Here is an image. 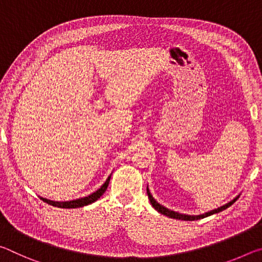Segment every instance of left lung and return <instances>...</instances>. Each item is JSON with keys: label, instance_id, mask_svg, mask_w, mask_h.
<instances>
[{"label": "left lung", "instance_id": "obj_1", "mask_svg": "<svg viewBox=\"0 0 262 262\" xmlns=\"http://www.w3.org/2000/svg\"><path fill=\"white\" fill-rule=\"evenodd\" d=\"M147 193H148V198H149V200H150V203H151V206H152V207L155 208V209H156L158 212H161V214L165 215V216H167V217H171V219L181 220V221H196V220L205 219V217H208V216H210V215L217 214V212L223 211L224 209H227V208H229L230 206L233 205V203L237 201V199L239 198V195H237V196L234 198L233 200L228 202L227 205H224V206H222V207H220V208H217V209H214V210H210V211H208V212H205V214H202V215H186V214H180V212H177V211H173V210L168 209V208L162 206L161 203H158V202L152 198V195H151V193H150L148 186H147Z\"/></svg>", "mask_w": 262, "mask_h": 262}]
</instances>
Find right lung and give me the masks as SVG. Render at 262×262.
Wrapping results in <instances>:
<instances>
[{
	"label": "right lung",
	"mask_w": 262,
	"mask_h": 262,
	"mask_svg": "<svg viewBox=\"0 0 262 262\" xmlns=\"http://www.w3.org/2000/svg\"><path fill=\"white\" fill-rule=\"evenodd\" d=\"M111 176L112 174H110L108 178L106 179V181L99 189H97L95 193H91L90 195H88V196L76 199V200H72V201H52V200H48V199H45V198H40V199L43 202L48 203V205L54 206L57 208H79V207L91 205V203H94L95 201L98 200L101 195L105 193V190L107 189V186H108L110 180H111Z\"/></svg>",
	"instance_id": "right-lung-1"
}]
</instances>
